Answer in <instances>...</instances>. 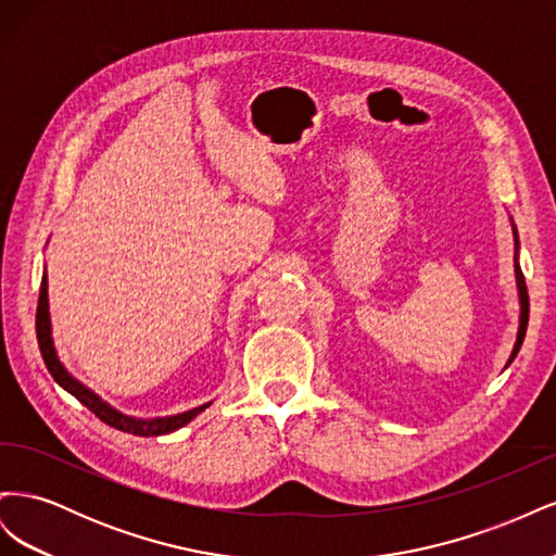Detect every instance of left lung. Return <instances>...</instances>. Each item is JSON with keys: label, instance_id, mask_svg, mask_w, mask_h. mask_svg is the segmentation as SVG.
<instances>
[{"label": "left lung", "instance_id": "8db88e82", "mask_svg": "<svg viewBox=\"0 0 556 556\" xmlns=\"http://www.w3.org/2000/svg\"><path fill=\"white\" fill-rule=\"evenodd\" d=\"M517 241V237H515ZM515 274H517V285H519V299H521V317H519V331H517V343L515 350L510 355V362L515 359V355L521 348V341H525V333H527V325H529V292H527V282H525V274H521L519 264H515Z\"/></svg>", "mask_w": 556, "mask_h": 556}]
</instances>
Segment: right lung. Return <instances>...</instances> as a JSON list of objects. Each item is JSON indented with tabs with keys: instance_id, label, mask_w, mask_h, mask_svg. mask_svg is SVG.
Instances as JSON below:
<instances>
[{
	"instance_id": "obj_1",
	"label": "right lung",
	"mask_w": 556,
	"mask_h": 556,
	"mask_svg": "<svg viewBox=\"0 0 556 556\" xmlns=\"http://www.w3.org/2000/svg\"><path fill=\"white\" fill-rule=\"evenodd\" d=\"M48 285H46V278L41 280V292H39V306H37V339H39V348H41V357L46 362V368L50 371V376L55 378V382L60 387H64L66 392H70L72 396H76L83 406L90 408L102 422H106L109 427H115L121 431H127V433H134V435H162V433H169V431H176L180 429L182 425H188L190 419L194 415H199L201 410H204L206 406H199V408H192L188 413H180V415H174V417H160V419H131V417H125L117 410H113L111 406H106V403L94 396L88 387H83L78 380H74L70 374L64 371L62 364L58 362L55 357V350H53V343H50V331H48Z\"/></svg>"
}]
</instances>
